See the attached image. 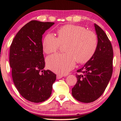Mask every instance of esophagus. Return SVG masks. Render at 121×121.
Here are the masks:
<instances>
[{
    "instance_id": "34e87169",
    "label": "esophagus",
    "mask_w": 121,
    "mask_h": 121,
    "mask_svg": "<svg viewBox=\"0 0 121 121\" xmlns=\"http://www.w3.org/2000/svg\"><path fill=\"white\" fill-rule=\"evenodd\" d=\"M63 75H57V79H60V78H63Z\"/></svg>"
}]
</instances>
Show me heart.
Segmentation results:
<instances>
[{
  "mask_svg": "<svg viewBox=\"0 0 121 121\" xmlns=\"http://www.w3.org/2000/svg\"><path fill=\"white\" fill-rule=\"evenodd\" d=\"M57 37L51 33L44 36L42 47L46 53L57 51L61 44H67L66 53H56L46 59L48 68L56 73L66 74L74 67L76 62L84 64L90 60L98 47L95 33L82 26L66 25L57 31Z\"/></svg>",
  "mask_w": 121,
  "mask_h": 121,
  "instance_id": "heart-1",
  "label": "heart"
}]
</instances>
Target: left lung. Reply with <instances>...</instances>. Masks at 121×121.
<instances>
[{"label":"left lung","instance_id":"8db88e82","mask_svg":"<svg viewBox=\"0 0 121 121\" xmlns=\"http://www.w3.org/2000/svg\"><path fill=\"white\" fill-rule=\"evenodd\" d=\"M98 39L95 54L82 68L77 70V82L72 88L76 100L90 103L99 98L105 91L113 72V52L111 41L103 30L94 25Z\"/></svg>","mask_w":121,"mask_h":121}]
</instances>
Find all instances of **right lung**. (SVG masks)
<instances>
[{
	"instance_id": "1",
	"label": "right lung",
	"mask_w": 121,
	"mask_h": 121,
	"mask_svg": "<svg viewBox=\"0 0 121 121\" xmlns=\"http://www.w3.org/2000/svg\"><path fill=\"white\" fill-rule=\"evenodd\" d=\"M54 24L30 21L17 33L10 47V65L15 85L24 98L35 103L51 96L56 79L54 73L43 69L42 42V35Z\"/></svg>"
}]
</instances>
